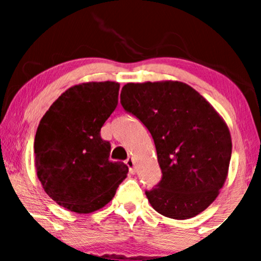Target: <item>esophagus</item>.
<instances>
[{
    "mask_svg": "<svg viewBox=\"0 0 261 261\" xmlns=\"http://www.w3.org/2000/svg\"><path fill=\"white\" fill-rule=\"evenodd\" d=\"M125 163H126V166L128 167V170H130V173H131V174H134V173H135V168H134V166H135V162H134L133 158H130V157H128L127 160L125 161Z\"/></svg>",
    "mask_w": 261,
    "mask_h": 261,
    "instance_id": "obj_1",
    "label": "esophagus"
}]
</instances>
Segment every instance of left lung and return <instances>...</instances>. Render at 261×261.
Returning a JSON list of instances; mask_svg holds the SVG:
<instances>
[{
	"label": "left lung",
	"instance_id": "left-lung-1",
	"mask_svg": "<svg viewBox=\"0 0 261 261\" xmlns=\"http://www.w3.org/2000/svg\"><path fill=\"white\" fill-rule=\"evenodd\" d=\"M120 101L153 137L163 175L146 191L152 207L174 220L205 211L228 175L232 139L222 116L179 81L126 83Z\"/></svg>",
	"mask_w": 261,
	"mask_h": 261
}]
</instances>
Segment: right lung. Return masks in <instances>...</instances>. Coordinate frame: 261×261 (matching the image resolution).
Wrapping results in <instances>:
<instances>
[{
    "label": "right lung",
    "mask_w": 261,
    "mask_h": 261,
    "mask_svg": "<svg viewBox=\"0 0 261 261\" xmlns=\"http://www.w3.org/2000/svg\"><path fill=\"white\" fill-rule=\"evenodd\" d=\"M120 85L113 81L76 85L51 104L35 134L38 179L56 203L91 214L112 201L127 176L122 162H110V143L100 128L118 106Z\"/></svg>",
    "instance_id": "1"
}]
</instances>
